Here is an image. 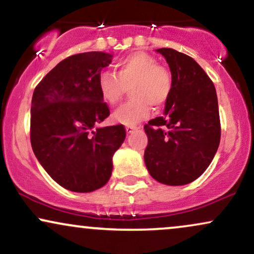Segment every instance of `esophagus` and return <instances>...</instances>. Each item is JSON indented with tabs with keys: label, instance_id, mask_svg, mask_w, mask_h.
Returning <instances> with one entry per match:
<instances>
[{
	"label": "esophagus",
	"instance_id": "1",
	"mask_svg": "<svg viewBox=\"0 0 254 254\" xmlns=\"http://www.w3.org/2000/svg\"><path fill=\"white\" fill-rule=\"evenodd\" d=\"M136 129H138V127H136V126H126V132L128 134L133 133L134 130H136Z\"/></svg>",
	"mask_w": 254,
	"mask_h": 254
}]
</instances>
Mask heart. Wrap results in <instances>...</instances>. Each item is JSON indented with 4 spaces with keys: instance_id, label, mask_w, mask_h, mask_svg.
Returning <instances> with one entry per match:
<instances>
[{
    "instance_id": "b5f03b06",
    "label": "heart",
    "mask_w": 254,
    "mask_h": 254,
    "mask_svg": "<svg viewBox=\"0 0 254 254\" xmlns=\"http://www.w3.org/2000/svg\"><path fill=\"white\" fill-rule=\"evenodd\" d=\"M98 91L104 102L115 106L128 86L132 98L114 113L120 124L135 125L150 115L152 106L162 108L172 90V77L156 58L145 52H134L116 63L115 73L103 71L98 76Z\"/></svg>"
}]
</instances>
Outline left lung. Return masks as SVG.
Wrapping results in <instances>:
<instances>
[{
	"label": "left lung",
	"instance_id": "1",
	"mask_svg": "<svg viewBox=\"0 0 254 254\" xmlns=\"http://www.w3.org/2000/svg\"><path fill=\"white\" fill-rule=\"evenodd\" d=\"M157 52L168 62L172 90L164 116L144 126L148 138L144 159L156 181L184 186L203 174L219 147L221 125L215 86L191 57L172 49Z\"/></svg>",
	"mask_w": 254,
	"mask_h": 254
}]
</instances>
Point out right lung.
Returning a JSON list of instances; mask_svg holds the SVG:
<instances>
[{"label":"right lung","instance_id":"obj_1","mask_svg":"<svg viewBox=\"0 0 254 254\" xmlns=\"http://www.w3.org/2000/svg\"><path fill=\"white\" fill-rule=\"evenodd\" d=\"M112 58L104 52L67 57L33 92V152L51 178L70 191L102 188L112 176L113 154L126 138L122 125L96 128L110 114L97 82Z\"/></svg>","mask_w":254,"mask_h":254}]
</instances>
